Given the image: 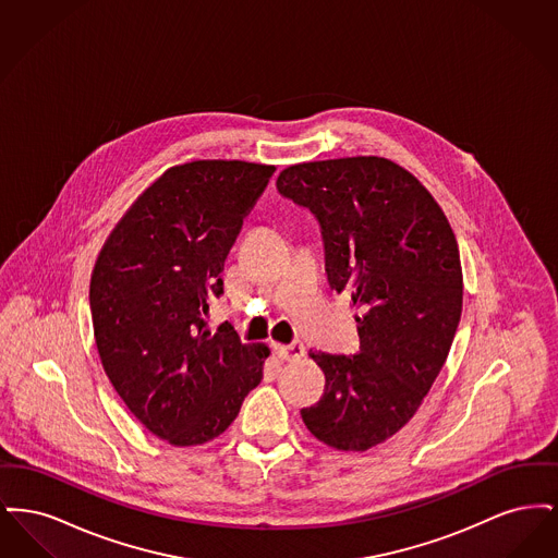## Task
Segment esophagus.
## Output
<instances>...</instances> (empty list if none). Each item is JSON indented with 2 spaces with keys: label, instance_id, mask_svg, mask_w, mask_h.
I'll use <instances>...</instances> for the list:
<instances>
[{
  "label": "esophagus",
  "instance_id": "obj_1",
  "mask_svg": "<svg viewBox=\"0 0 558 558\" xmlns=\"http://www.w3.org/2000/svg\"><path fill=\"white\" fill-rule=\"evenodd\" d=\"M276 353H278V357L284 360V362H296V360H301V357L305 355V347H303V343L294 341L291 345L276 347Z\"/></svg>",
  "mask_w": 558,
  "mask_h": 558
}]
</instances>
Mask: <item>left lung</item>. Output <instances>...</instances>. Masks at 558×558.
<instances>
[{"mask_svg":"<svg viewBox=\"0 0 558 558\" xmlns=\"http://www.w3.org/2000/svg\"><path fill=\"white\" fill-rule=\"evenodd\" d=\"M276 186L318 217L328 284L360 312L355 355L310 353L326 387L301 418L335 450H371L410 423L448 360L462 314L458 242L430 192L393 160L299 162Z\"/></svg>","mask_w":558,"mask_h":558,"instance_id":"left-lung-1","label":"left lung"}]
</instances>
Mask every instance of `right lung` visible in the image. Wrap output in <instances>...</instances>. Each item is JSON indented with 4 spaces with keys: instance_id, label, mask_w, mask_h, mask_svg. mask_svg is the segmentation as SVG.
<instances>
[{
    "instance_id": "right-lung-1",
    "label": "right lung",
    "mask_w": 558,
    "mask_h": 558,
    "mask_svg": "<svg viewBox=\"0 0 558 558\" xmlns=\"http://www.w3.org/2000/svg\"><path fill=\"white\" fill-rule=\"evenodd\" d=\"M274 165L190 160L146 187L108 234L89 282L94 339L114 391L171 446L221 435L264 378L269 347L205 318L223 262Z\"/></svg>"
}]
</instances>
